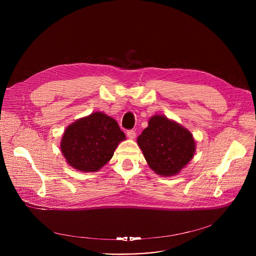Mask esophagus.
<instances>
[{
    "instance_id": "34e87169",
    "label": "esophagus",
    "mask_w": 256,
    "mask_h": 256,
    "mask_svg": "<svg viewBox=\"0 0 256 256\" xmlns=\"http://www.w3.org/2000/svg\"><path fill=\"white\" fill-rule=\"evenodd\" d=\"M126 134H128V136L130 138H136V132H134V130H128L126 132Z\"/></svg>"
}]
</instances>
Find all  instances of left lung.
<instances>
[{
  "instance_id": "1",
  "label": "left lung",
  "mask_w": 256,
  "mask_h": 256,
  "mask_svg": "<svg viewBox=\"0 0 256 256\" xmlns=\"http://www.w3.org/2000/svg\"><path fill=\"white\" fill-rule=\"evenodd\" d=\"M151 169L162 176L177 174L194 157L196 144L184 126L163 116H154L138 138Z\"/></svg>"
}]
</instances>
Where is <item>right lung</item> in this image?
Returning a JSON list of instances; mask_svg holds the SVG:
<instances>
[{
  "mask_svg": "<svg viewBox=\"0 0 256 256\" xmlns=\"http://www.w3.org/2000/svg\"><path fill=\"white\" fill-rule=\"evenodd\" d=\"M124 138V132L114 118L94 112L66 128L60 150L72 167L94 172L112 158L118 144Z\"/></svg>",
  "mask_w": 256,
  "mask_h": 256,
  "instance_id": "add662e5",
  "label": "right lung"
}]
</instances>
